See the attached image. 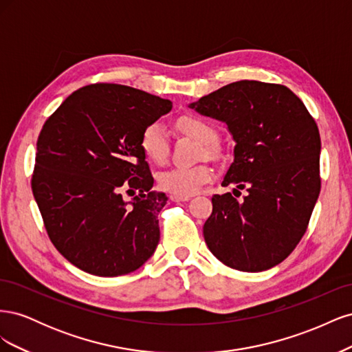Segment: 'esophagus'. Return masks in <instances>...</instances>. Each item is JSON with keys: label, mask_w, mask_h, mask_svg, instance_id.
Here are the masks:
<instances>
[{"label": "esophagus", "mask_w": 352, "mask_h": 352, "mask_svg": "<svg viewBox=\"0 0 352 352\" xmlns=\"http://www.w3.org/2000/svg\"><path fill=\"white\" fill-rule=\"evenodd\" d=\"M170 199L173 202H185L189 201V197H177V195H170Z\"/></svg>", "instance_id": "esophagus-1"}]
</instances>
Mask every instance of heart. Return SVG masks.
<instances>
[{
    "label": "heart",
    "mask_w": 352,
    "mask_h": 352,
    "mask_svg": "<svg viewBox=\"0 0 352 352\" xmlns=\"http://www.w3.org/2000/svg\"><path fill=\"white\" fill-rule=\"evenodd\" d=\"M176 127L189 136H192L199 144H204L206 153L211 151L210 144L216 141L217 132L207 120L198 116L186 114L179 117ZM140 146L148 162L162 164L167 158L168 142L167 135L162 123L148 124L141 133ZM212 179V170L207 166L195 167H173L164 170L157 176L158 186L166 192L177 197H190L199 192L201 188Z\"/></svg>",
    "instance_id": "1"
}]
</instances>
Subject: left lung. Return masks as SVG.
<instances>
[{
    "label": "left lung",
    "mask_w": 352,
    "mask_h": 352,
    "mask_svg": "<svg viewBox=\"0 0 352 352\" xmlns=\"http://www.w3.org/2000/svg\"><path fill=\"white\" fill-rule=\"evenodd\" d=\"M226 123L235 148L221 186L247 189L211 198L208 250L228 267H274L301 241L320 194V135L304 102L283 85L239 80L189 104Z\"/></svg>",
    "instance_id": "left-lung-1"
}]
</instances>
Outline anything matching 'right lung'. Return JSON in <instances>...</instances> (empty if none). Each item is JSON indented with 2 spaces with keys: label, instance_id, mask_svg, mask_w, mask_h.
I'll use <instances>...</instances> for the list:
<instances>
[{
  "label": "right lung",
  "instance_id": "right-lung-1",
  "mask_svg": "<svg viewBox=\"0 0 352 352\" xmlns=\"http://www.w3.org/2000/svg\"><path fill=\"white\" fill-rule=\"evenodd\" d=\"M172 107L141 89L95 83L69 95L42 127L32 190L51 242L78 269L114 278L154 254L167 197L153 190L140 138Z\"/></svg>",
  "mask_w": 352,
  "mask_h": 352
}]
</instances>
